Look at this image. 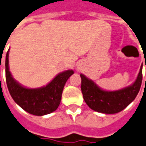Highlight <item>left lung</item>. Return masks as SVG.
<instances>
[{
  "mask_svg": "<svg viewBox=\"0 0 146 146\" xmlns=\"http://www.w3.org/2000/svg\"><path fill=\"white\" fill-rule=\"evenodd\" d=\"M81 78L83 98L90 109L102 113H117L126 108L138 94L142 81V65L136 81L131 86L119 90H103L85 75L81 74Z\"/></svg>",
  "mask_w": 146,
  "mask_h": 146,
  "instance_id": "obj_1",
  "label": "left lung"
}]
</instances>
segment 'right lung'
<instances>
[{
    "instance_id": "1",
    "label": "right lung",
    "mask_w": 146,
    "mask_h": 146,
    "mask_svg": "<svg viewBox=\"0 0 146 146\" xmlns=\"http://www.w3.org/2000/svg\"><path fill=\"white\" fill-rule=\"evenodd\" d=\"M73 73V70H66L57 74L45 86L29 89L13 77L9 68V51L6 53L5 77L9 94L19 106L30 114L43 116L56 110L60 105L65 83Z\"/></svg>"
}]
</instances>
